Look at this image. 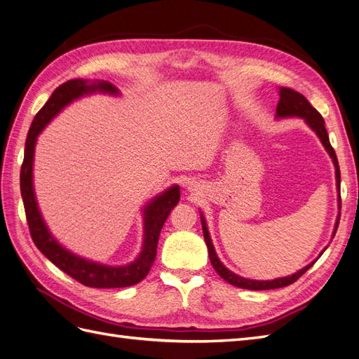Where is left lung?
Masks as SVG:
<instances>
[{"label": "left lung", "mask_w": 359, "mask_h": 359, "mask_svg": "<svg viewBox=\"0 0 359 359\" xmlns=\"http://www.w3.org/2000/svg\"><path fill=\"white\" fill-rule=\"evenodd\" d=\"M279 95H280V100L278 103V107H276V114H278V116H280V118H283V116H300V118L305 119L312 130H314L318 135L321 142H323V145H325V149L327 150V153L330 154V158H332V161H334L335 174H337V185L339 188V179H341V176H339L338 159H337L334 147L330 145V142H329V136H327V132H326L323 116H321L317 112V110L311 106V103L305 97L299 94V92H296V90H292L290 88H280ZM339 198H341V197H339ZM339 201H341V200H339ZM338 223H339V217H338L337 224H335V232L338 229ZM201 226H203V235H205V241H206V245H208V253H209L210 264H212V267L215 269V271L219 276H222V278L226 282L233 285V287L244 288V290H274V288L288 287V285L294 283L299 278H302V274H305L312 267V265H314V262H312V264L306 265V267L303 270L297 271L296 274L288 276V278L274 279V280H249V279L240 278V276H236L232 271H229L224 267V265L219 262V259L217 258L214 245H212V243H210L209 232H208V227H206V223H205L203 218H201Z\"/></svg>", "instance_id": "1"}]
</instances>
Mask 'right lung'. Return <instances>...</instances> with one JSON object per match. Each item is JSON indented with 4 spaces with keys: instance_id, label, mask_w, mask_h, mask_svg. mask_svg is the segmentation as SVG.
<instances>
[{
    "instance_id": "right-lung-1",
    "label": "right lung",
    "mask_w": 359,
    "mask_h": 359,
    "mask_svg": "<svg viewBox=\"0 0 359 359\" xmlns=\"http://www.w3.org/2000/svg\"><path fill=\"white\" fill-rule=\"evenodd\" d=\"M95 89L112 92L116 94V89L107 83V81H100V83L89 85L86 80H68L62 83L56 90L53 92L45 106L36 114L33 123L30 126L29 135L25 141V151H24V162L21 165V196L24 200L25 218L29 224V231L34 245L47 256V258L59 267L62 271H65L72 279L86 285L90 288H123L130 287L137 282H141L147 274H149L151 265L156 259V252H158V240L161 229L168 218L171 209L179 203L180 191L177 187L170 188L162 196L156 197L151 203L145 208V238H144V249L140 258L133 264L126 265V267H104V265L94 264L77 258L72 253L54 241V238L50 235L48 229L45 227L38 205L34 200L33 183H32V171H33V153L36 136L41 133L42 128L50 123V119L57 115L62 107H65L74 98L92 92Z\"/></svg>"
}]
</instances>
